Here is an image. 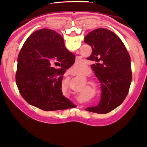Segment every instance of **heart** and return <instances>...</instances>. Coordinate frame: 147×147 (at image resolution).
<instances>
[{
    "instance_id": "heart-1",
    "label": "heart",
    "mask_w": 147,
    "mask_h": 147,
    "mask_svg": "<svg viewBox=\"0 0 147 147\" xmlns=\"http://www.w3.org/2000/svg\"><path fill=\"white\" fill-rule=\"evenodd\" d=\"M88 70V67L86 63L81 61H76L70 69V73L74 75L83 76ZM66 84H68L67 82Z\"/></svg>"
}]
</instances>
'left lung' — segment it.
I'll return each mask as SVG.
<instances>
[{
    "label": "left lung",
    "mask_w": 147,
    "mask_h": 147,
    "mask_svg": "<svg viewBox=\"0 0 147 147\" xmlns=\"http://www.w3.org/2000/svg\"><path fill=\"white\" fill-rule=\"evenodd\" d=\"M84 42L92 48L87 59L99 62L91 67L101 83L102 96L97 106L85 110L105 114L121 105L126 97L132 82L131 57L118 35L99 28L87 34Z\"/></svg>",
    "instance_id": "obj_1"
}]
</instances>
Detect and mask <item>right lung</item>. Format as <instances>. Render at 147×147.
Returning <instances> with one entry per match:
<instances>
[{
    "instance_id": "obj_1",
    "label": "right lung",
    "mask_w": 147,
    "mask_h": 147,
    "mask_svg": "<svg viewBox=\"0 0 147 147\" xmlns=\"http://www.w3.org/2000/svg\"><path fill=\"white\" fill-rule=\"evenodd\" d=\"M75 56L67 50L63 37L42 29L27 38L18 57L16 83L23 99L44 111L76 107L61 91L63 72L73 65ZM61 66V69L55 66Z\"/></svg>"
}]
</instances>
